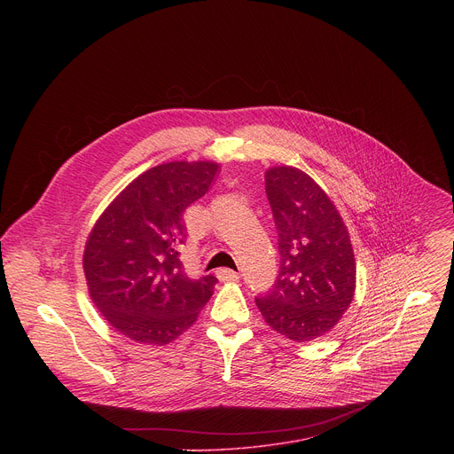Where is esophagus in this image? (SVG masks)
Wrapping results in <instances>:
<instances>
[{"mask_svg": "<svg viewBox=\"0 0 454 454\" xmlns=\"http://www.w3.org/2000/svg\"><path fill=\"white\" fill-rule=\"evenodd\" d=\"M217 278L221 282H239L240 275L237 271H231V270H219L217 271Z\"/></svg>", "mask_w": 454, "mask_h": 454, "instance_id": "esophagus-1", "label": "esophagus"}]
</instances>
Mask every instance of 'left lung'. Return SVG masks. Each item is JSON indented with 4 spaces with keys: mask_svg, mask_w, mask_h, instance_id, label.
Listing matches in <instances>:
<instances>
[{
    "mask_svg": "<svg viewBox=\"0 0 454 454\" xmlns=\"http://www.w3.org/2000/svg\"><path fill=\"white\" fill-rule=\"evenodd\" d=\"M280 271L256 307L278 334L307 343L331 333L356 293V258L334 203L309 174L282 165L266 170Z\"/></svg>",
    "mask_w": 454,
    "mask_h": 454,
    "instance_id": "left-lung-1",
    "label": "left lung"
}]
</instances>
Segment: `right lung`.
Masks as SVG:
<instances>
[{
  "mask_svg": "<svg viewBox=\"0 0 454 454\" xmlns=\"http://www.w3.org/2000/svg\"><path fill=\"white\" fill-rule=\"evenodd\" d=\"M219 165L170 161L129 183L91 228L82 266L93 303L121 336L168 345L193 325L217 278L192 280L179 246L183 212L208 192Z\"/></svg>",
  "mask_w": 454,
  "mask_h": 454,
  "instance_id": "1",
  "label": "right lung"
}]
</instances>
